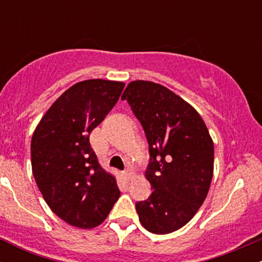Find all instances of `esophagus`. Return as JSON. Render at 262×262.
<instances>
[{
  "instance_id": "1",
  "label": "esophagus",
  "mask_w": 262,
  "mask_h": 262,
  "mask_svg": "<svg viewBox=\"0 0 262 262\" xmlns=\"http://www.w3.org/2000/svg\"><path fill=\"white\" fill-rule=\"evenodd\" d=\"M123 176L125 177V180H130L132 176H133V172L130 170H125L123 171Z\"/></svg>"
}]
</instances>
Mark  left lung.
<instances>
[{
    "instance_id": "8db88e82",
    "label": "left lung",
    "mask_w": 262,
    "mask_h": 262,
    "mask_svg": "<svg viewBox=\"0 0 262 262\" xmlns=\"http://www.w3.org/2000/svg\"><path fill=\"white\" fill-rule=\"evenodd\" d=\"M122 100L128 101L149 144L145 177L152 192L135 203L139 221L150 233H172L206 200L214 165L213 140L200 113L165 86L132 81Z\"/></svg>"
}]
</instances>
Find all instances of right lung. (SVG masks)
I'll use <instances>...</instances> for the list:
<instances>
[{
    "instance_id": "add662e5",
    "label": "right lung",
    "mask_w": 262,
    "mask_h": 262,
    "mask_svg": "<svg viewBox=\"0 0 262 262\" xmlns=\"http://www.w3.org/2000/svg\"><path fill=\"white\" fill-rule=\"evenodd\" d=\"M124 82L85 80L47 111L32 137V170L50 209L66 223L91 229L121 196L116 177L101 166L90 134L118 101Z\"/></svg>"
}]
</instances>
